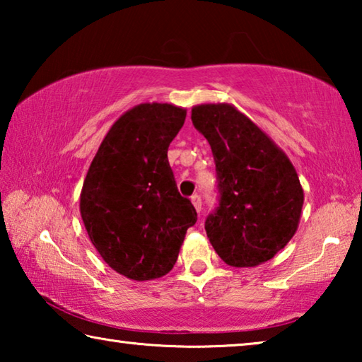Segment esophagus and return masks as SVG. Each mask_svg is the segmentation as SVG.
Instances as JSON below:
<instances>
[{
    "label": "esophagus",
    "mask_w": 362,
    "mask_h": 362,
    "mask_svg": "<svg viewBox=\"0 0 362 362\" xmlns=\"http://www.w3.org/2000/svg\"><path fill=\"white\" fill-rule=\"evenodd\" d=\"M192 203H193V206H194V209L198 211V212H201V198L198 194H193L192 196Z\"/></svg>",
    "instance_id": "obj_1"
}]
</instances>
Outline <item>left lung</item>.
<instances>
[{
    "label": "left lung",
    "instance_id": "8db88e82",
    "mask_svg": "<svg viewBox=\"0 0 362 362\" xmlns=\"http://www.w3.org/2000/svg\"><path fill=\"white\" fill-rule=\"evenodd\" d=\"M193 126L216 161L220 203L206 220L207 238L231 267H257L292 240L303 188L286 153L231 103L192 108Z\"/></svg>",
    "mask_w": 362,
    "mask_h": 362
}]
</instances>
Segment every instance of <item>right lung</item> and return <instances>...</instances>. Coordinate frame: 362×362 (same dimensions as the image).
Instances as JSON below:
<instances>
[{
    "label": "right lung",
    "mask_w": 362,
    "mask_h": 362,
    "mask_svg": "<svg viewBox=\"0 0 362 362\" xmlns=\"http://www.w3.org/2000/svg\"><path fill=\"white\" fill-rule=\"evenodd\" d=\"M185 116L187 110L173 103L127 110L110 127L86 174L79 212L89 240L110 268L134 281L168 274L198 218L168 161Z\"/></svg>",
    "instance_id": "right-lung-1"
}]
</instances>
